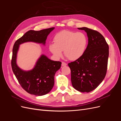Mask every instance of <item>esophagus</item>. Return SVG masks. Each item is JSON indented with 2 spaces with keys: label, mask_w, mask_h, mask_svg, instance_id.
Here are the masks:
<instances>
[{
  "label": "esophagus",
  "mask_w": 121,
  "mask_h": 121,
  "mask_svg": "<svg viewBox=\"0 0 121 121\" xmlns=\"http://www.w3.org/2000/svg\"><path fill=\"white\" fill-rule=\"evenodd\" d=\"M67 65V63H65L64 61H62V63H61L62 66H65V65Z\"/></svg>",
  "instance_id": "obj_1"
}]
</instances>
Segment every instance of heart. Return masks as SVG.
<instances>
[{"label": "heart", "instance_id": "obj_1", "mask_svg": "<svg viewBox=\"0 0 121 121\" xmlns=\"http://www.w3.org/2000/svg\"><path fill=\"white\" fill-rule=\"evenodd\" d=\"M53 41L54 43L49 44V49L55 56L61 57V51H64L65 56L68 60H76L85 52L88 40L82 32L65 30L55 35Z\"/></svg>", "mask_w": 121, "mask_h": 121}]
</instances>
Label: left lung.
Masks as SVG:
<instances>
[{
	"instance_id": "obj_1",
	"label": "left lung",
	"mask_w": 121,
	"mask_h": 121,
	"mask_svg": "<svg viewBox=\"0 0 121 121\" xmlns=\"http://www.w3.org/2000/svg\"><path fill=\"white\" fill-rule=\"evenodd\" d=\"M78 29L87 33L88 44L83 56L68 65L73 87L80 92H89L96 88L107 74L109 47L99 32L86 27Z\"/></svg>"
}]
</instances>
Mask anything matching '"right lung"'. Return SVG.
<instances>
[{
    "mask_svg": "<svg viewBox=\"0 0 121 121\" xmlns=\"http://www.w3.org/2000/svg\"><path fill=\"white\" fill-rule=\"evenodd\" d=\"M54 29L52 27L40 31H29L17 40L13 47L11 60L13 71L22 87L28 93L34 95H44L52 89L55 74L60 68L61 62L52 60L44 55H42L33 69L24 71L16 64L17 50L20 44L26 42L45 44L47 36Z\"/></svg>",
    "mask_w": 121,
    "mask_h": 121,
    "instance_id": "1",
    "label": "right lung"
}]
</instances>
